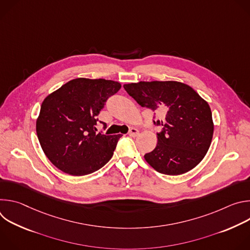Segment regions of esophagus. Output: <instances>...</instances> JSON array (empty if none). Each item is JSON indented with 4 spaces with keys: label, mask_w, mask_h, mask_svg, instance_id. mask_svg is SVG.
<instances>
[{
    "label": "esophagus",
    "mask_w": 250,
    "mask_h": 250,
    "mask_svg": "<svg viewBox=\"0 0 250 250\" xmlns=\"http://www.w3.org/2000/svg\"><path fill=\"white\" fill-rule=\"evenodd\" d=\"M138 133H139L138 129H136V128H134V127H131V128L129 129V131H128V135L131 136V137H135Z\"/></svg>",
    "instance_id": "1"
}]
</instances>
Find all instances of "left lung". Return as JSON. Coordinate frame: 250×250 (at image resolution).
I'll return each instance as SVG.
<instances>
[{"label": "left lung", "mask_w": 250, "mask_h": 250, "mask_svg": "<svg viewBox=\"0 0 250 250\" xmlns=\"http://www.w3.org/2000/svg\"><path fill=\"white\" fill-rule=\"evenodd\" d=\"M138 104L154 112L153 125L161 126L157 146L145 155L157 172L180 175L196 167L210 146L213 124L208 104L190 86L176 81L124 85Z\"/></svg>", "instance_id": "left-lung-1"}]
</instances>
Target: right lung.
Segmentation results:
<instances>
[{
	"label": "right lung",
	"instance_id": "add662e5",
	"mask_svg": "<svg viewBox=\"0 0 250 250\" xmlns=\"http://www.w3.org/2000/svg\"><path fill=\"white\" fill-rule=\"evenodd\" d=\"M121 84L77 78L61 86L42 104L37 133L47 158L61 171L83 176L109 162L121 134L97 133L98 115Z\"/></svg>",
	"mask_w": 250,
	"mask_h": 250
}]
</instances>
